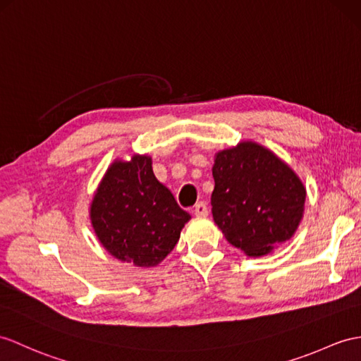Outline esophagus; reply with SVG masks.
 I'll use <instances>...</instances> for the list:
<instances>
[{
	"instance_id": "obj_1",
	"label": "esophagus",
	"mask_w": 361,
	"mask_h": 361,
	"mask_svg": "<svg viewBox=\"0 0 361 361\" xmlns=\"http://www.w3.org/2000/svg\"><path fill=\"white\" fill-rule=\"evenodd\" d=\"M195 214L196 216H207L208 214V207H207V204L205 202H197V204L195 205Z\"/></svg>"
}]
</instances>
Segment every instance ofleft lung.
I'll list each match as a JSON object with an SVG mask.
<instances>
[{
  "mask_svg": "<svg viewBox=\"0 0 361 361\" xmlns=\"http://www.w3.org/2000/svg\"><path fill=\"white\" fill-rule=\"evenodd\" d=\"M213 178V217L233 247L251 257L265 256L294 235L306 191L274 153L254 142L219 152Z\"/></svg>",
  "mask_w": 361,
  "mask_h": 361,
  "instance_id": "left-lung-1",
  "label": "left lung"
}]
</instances>
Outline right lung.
I'll use <instances>...</instances> for the list:
<instances>
[{
    "instance_id": "obj_1",
    "label": "right lung",
    "mask_w": 361,
    "mask_h": 361,
    "mask_svg": "<svg viewBox=\"0 0 361 361\" xmlns=\"http://www.w3.org/2000/svg\"><path fill=\"white\" fill-rule=\"evenodd\" d=\"M190 214L154 178L152 157L114 162L105 173L90 208L102 247L136 267H156L178 243Z\"/></svg>"
}]
</instances>
